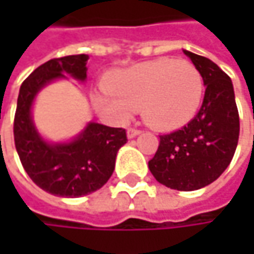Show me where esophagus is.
<instances>
[{
  "label": "esophagus",
  "instance_id": "1",
  "mask_svg": "<svg viewBox=\"0 0 254 254\" xmlns=\"http://www.w3.org/2000/svg\"><path fill=\"white\" fill-rule=\"evenodd\" d=\"M142 130L141 129H138V127H129L127 129V138H135L136 135H139Z\"/></svg>",
  "mask_w": 254,
  "mask_h": 254
}]
</instances>
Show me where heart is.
<instances>
[{"instance_id": "heart-1", "label": "heart", "mask_w": 254, "mask_h": 254, "mask_svg": "<svg viewBox=\"0 0 254 254\" xmlns=\"http://www.w3.org/2000/svg\"><path fill=\"white\" fill-rule=\"evenodd\" d=\"M94 95L95 109L115 119H127L141 109L144 121L156 129H177L200 110L204 79L188 60L159 59L109 73Z\"/></svg>"}]
</instances>
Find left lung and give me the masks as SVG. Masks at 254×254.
<instances>
[{"label": "left lung", "mask_w": 254, "mask_h": 254, "mask_svg": "<svg viewBox=\"0 0 254 254\" xmlns=\"http://www.w3.org/2000/svg\"><path fill=\"white\" fill-rule=\"evenodd\" d=\"M184 53L203 75V104L185 127L159 135L148 169L168 188L194 191L216 181L228 168L238 144L240 116L231 77L212 60Z\"/></svg>", "instance_id": "obj_1"}]
</instances>
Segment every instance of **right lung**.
Segmentation results:
<instances>
[{"label":"right lung","mask_w":254,"mask_h":254,"mask_svg":"<svg viewBox=\"0 0 254 254\" xmlns=\"http://www.w3.org/2000/svg\"><path fill=\"white\" fill-rule=\"evenodd\" d=\"M86 54L53 59L36 67L20 86L14 115V144L29 178L59 197H80L100 190L112 177L118 150L127 141L124 127L89 124L69 144H47L30 119L36 92L53 79L86 77Z\"/></svg>","instance_id":"obj_1"}]
</instances>
